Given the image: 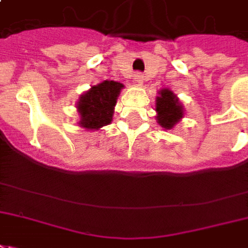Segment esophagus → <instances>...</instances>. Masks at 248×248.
<instances>
[{"label": "esophagus", "instance_id": "1", "mask_svg": "<svg viewBox=\"0 0 248 248\" xmlns=\"http://www.w3.org/2000/svg\"><path fill=\"white\" fill-rule=\"evenodd\" d=\"M135 83H137L139 86L144 85V76H142V74H136V76H135Z\"/></svg>", "mask_w": 248, "mask_h": 248}]
</instances>
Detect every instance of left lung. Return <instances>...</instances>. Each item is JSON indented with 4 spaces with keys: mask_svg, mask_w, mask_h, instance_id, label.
Masks as SVG:
<instances>
[{
    "mask_svg": "<svg viewBox=\"0 0 248 248\" xmlns=\"http://www.w3.org/2000/svg\"><path fill=\"white\" fill-rule=\"evenodd\" d=\"M155 112L157 123L166 131L172 129L184 117L183 104L170 89L158 91V96H155Z\"/></svg>",
    "mask_w": 248,
    "mask_h": 248,
    "instance_id": "obj_1",
    "label": "left lung"
}]
</instances>
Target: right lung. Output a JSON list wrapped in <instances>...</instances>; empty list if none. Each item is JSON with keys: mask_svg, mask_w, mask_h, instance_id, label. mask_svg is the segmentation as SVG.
<instances>
[{"mask_svg": "<svg viewBox=\"0 0 248 248\" xmlns=\"http://www.w3.org/2000/svg\"><path fill=\"white\" fill-rule=\"evenodd\" d=\"M122 89L124 85L120 82L106 79L81 94L76 106L79 115L78 125L87 131H98L111 124Z\"/></svg>", "mask_w": 248, "mask_h": 248, "instance_id": "right-lung-1", "label": "right lung"}]
</instances>
